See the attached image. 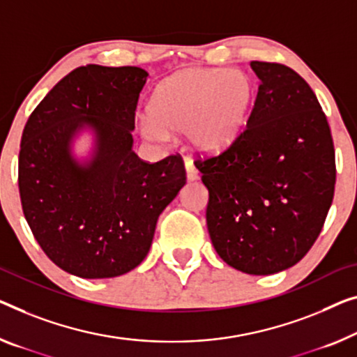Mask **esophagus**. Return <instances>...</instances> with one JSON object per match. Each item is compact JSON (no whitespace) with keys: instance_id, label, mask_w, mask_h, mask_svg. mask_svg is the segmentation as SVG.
<instances>
[{"instance_id":"34e87169","label":"esophagus","mask_w":357,"mask_h":357,"mask_svg":"<svg viewBox=\"0 0 357 357\" xmlns=\"http://www.w3.org/2000/svg\"><path fill=\"white\" fill-rule=\"evenodd\" d=\"M184 167H185V176H188V179H189V181H195V179H199V169H197V168L194 167V163H192V162H190V160H185Z\"/></svg>"}]
</instances>
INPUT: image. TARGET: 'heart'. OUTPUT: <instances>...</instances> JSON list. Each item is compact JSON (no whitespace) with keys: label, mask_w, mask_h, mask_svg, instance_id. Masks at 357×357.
Wrapping results in <instances>:
<instances>
[{"label":"heart","mask_w":357,"mask_h":357,"mask_svg":"<svg viewBox=\"0 0 357 357\" xmlns=\"http://www.w3.org/2000/svg\"><path fill=\"white\" fill-rule=\"evenodd\" d=\"M255 94L253 79L238 68H183L155 88L139 131L151 141L185 132L197 152H221L245 130Z\"/></svg>","instance_id":"obj_1"}]
</instances>
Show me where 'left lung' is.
I'll return each mask as SVG.
<instances>
[{
    "label": "left lung",
    "instance_id": "1",
    "mask_svg": "<svg viewBox=\"0 0 357 357\" xmlns=\"http://www.w3.org/2000/svg\"><path fill=\"white\" fill-rule=\"evenodd\" d=\"M259 88L247 128L220 155L197 160L208 189L206 226L222 261L268 275L296 264L322 231L335 151L310 84L274 62H250Z\"/></svg>",
    "mask_w": 357,
    "mask_h": 357
}]
</instances>
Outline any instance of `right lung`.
Instances as JSON below:
<instances>
[{"label": "right lung", "instance_id": "right-lung-1", "mask_svg": "<svg viewBox=\"0 0 357 357\" xmlns=\"http://www.w3.org/2000/svg\"><path fill=\"white\" fill-rule=\"evenodd\" d=\"M149 73L88 63L63 77L24 128L19 192L52 263L83 279L126 274L147 257L160 213L185 184L183 158L132 152L135 112ZM93 136L86 158L73 147Z\"/></svg>", "mask_w": 357, "mask_h": 357}]
</instances>
